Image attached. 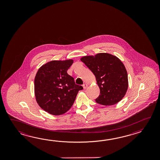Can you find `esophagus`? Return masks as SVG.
Listing matches in <instances>:
<instances>
[{"label":"esophagus","mask_w":160,"mask_h":160,"mask_svg":"<svg viewBox=\"0 0 160 160\" xmlns=\"http://www.w3.org/2000/svg\"><path fill=\"white\" fill-rule=\"evenodd\" d=\"M88 85H87L86 83H84L83 85V88L84 89H86L87 88H88Z\"/></svg>","instance_id":"obj_1"}]
</instances>
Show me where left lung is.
Listing matches in <instances>:
<instances>
[{"instance_id": "8db88e82", "label": "left lung", "mask_w": 160, "mask_h": 160, "mask_svg": "<svg viewBox=\"0 0 160 160\" xmlns=\"http://www.w3.org/2000/svg\"><path fill=\"white\" fill-rule=\"evenodd\" d=\"M81 61L94 74L100 89L95 102L110 106L122 100L128 88V78L126 68L119 58L108 53H98L84 56Z\"/></svg>"}]
</instances>
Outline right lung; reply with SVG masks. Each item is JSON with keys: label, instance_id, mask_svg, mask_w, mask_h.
Here are the masks:
<instances>
[{"label": "right lung", "instance_id": "add662e5", "mask_svg": "<svg viewBox=\"0 0 160 160\" xmlns=\"http://www.w3.org/2000/svg\"><path fill=\"white\" fill-rule=\"evenodd\" d=\"M72 63V59L48 62L39 68L35 75L36 101L42 109L52 115L67 112L79 91L83 89L67 72Z\"/></svg>", "mask_w": 160, "mask_h": 160}]
</instances>
